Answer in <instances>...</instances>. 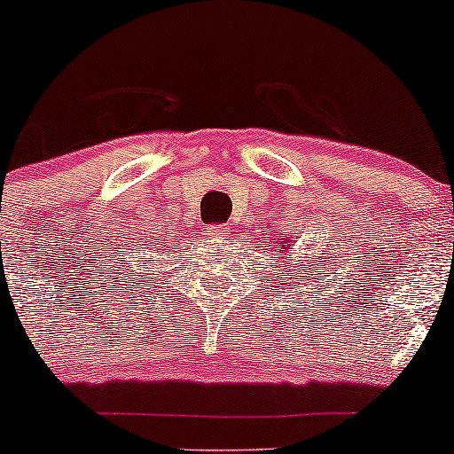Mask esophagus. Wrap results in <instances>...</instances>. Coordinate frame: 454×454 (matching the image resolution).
I'll return each mask as SVG.
<instances>
[{"mask_svg":"<svg viewBox=\"0 0 454 454\" xmlns=\"http://www.w3.org/2000/svg\"><path fill=\"white\" fill-rule=\"evenodd\" d=\"M207 237L211 239V241H215V243H222L223 239L228 237V231H226V226H222V223H217V226H208V228H207Z\"/></svg>","mask_w":454,"mask_h":454,"instance_id":"esophagus-1","label":"esophagus"}]
</instances>
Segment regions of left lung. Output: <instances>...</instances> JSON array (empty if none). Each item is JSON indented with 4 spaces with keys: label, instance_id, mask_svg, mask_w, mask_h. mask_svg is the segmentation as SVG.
I'll return each instance as SVG.
<instances>
[{
    "label": "left lung",
    "instance_id": "8db88e82",
    "mask_svg": "<svg viewBox=\"0 0 454 454\" xmlns=\"http://www.w3.org/2000/svg\"><path fill=\"white\" fill-rule=\"evenodd\" d=\"M262 247H265L267 254H269V267H273V278L276 280H282V271H293L288 273V278H284V282L280 284V293L291 300V293H297L300 288L306 284L308 280H317V267L318 265H325V261H323L321 256H318L317 265H312V262H308L306 269H295L291 265L293 261H295V241H293V237H267L265 243H261ZM297 265H300V261H297ZM273 291H278V288H273Z\"/></svg>",
    "mask_w": 454,
    "mask_h": 454
}]
</instances>
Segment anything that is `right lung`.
Returning <instances> with one entry per match:
<instances>
[{
	"label": "right lung",
	"instance_id": "right-lung-1",
	"mask_svg": "<svg viewBox=\"0 0 454 454\" xmlns=\"http://www.w3.org/2000/svg\"><path fill=\"white\" fill-rule=\"evenodd\" d=\"M139 280H144V278H139ZM148 280H151V278H148ZM127 282H133V278H131V280H127ZM129 291H131V286H129Z\"/></svg>",
	"mask_w": 454,
	"mask_h": 454
}]
</instances>
